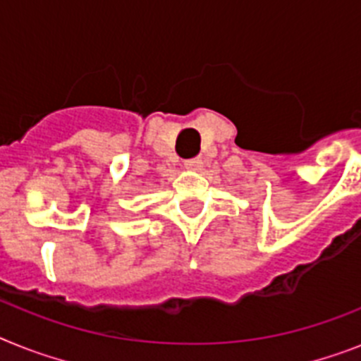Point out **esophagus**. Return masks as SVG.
Returning <instances> with one entry per match:
<instances>
[{
	"label": "esophagus",
	"instance_id": "esophagus-1",
	"mask_svg": "<svg viewBox=\"0 0 361 361\" xmlns=\"http://www.w3.org/2000/svg\"><path fill=\"white\" fill-rule=\"evenodd\" d=\"M185 166L189 169V171H196V169H200V166H202V159H200V157H192V159H187Z\"/></svg>",
	"mask_w": 361,
	"mask_h": 361
}]
</instances>
